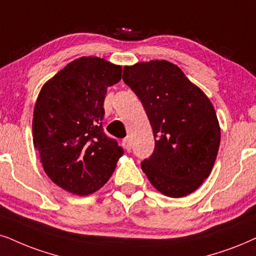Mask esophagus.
Masks as SVG:
<instances>
[{
	"instance_id": "esophagus-1",
	"label": "esophagus",
	"mask_w": 256,
	"mask_h": 256,
	"mask_svg": "<svg viewBox=\"0 0 256 256\" xmlns=\"http://www.w3.org/2000/svg\"><path fill=\"white\" fill-rule=\"evenodd\" d=\"M122 145H124V148H126L128 151L131 150V142H130V138H124L122 139Z\"/></svg>"
}]
</instances>
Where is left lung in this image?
I'll return each mask as SVG.
<instances>
[{
    "mask_svg": "<svg viewBox=\"0 0 256 256\" xmlns=\"http://www.w3.org/2000/svg\"><path fill=\"white\" fill-rule=\"evenodd\" d=\"M122 80L146 111L154 151L140 166L163 195L195 192L212 172L221 142L215 108L177 64L151 60L124 67Z\"/></svg>",
    "mask_w": 256,
    "mask_h": 256,
    "instance_id": "left-lung-1",
    "label": "left lung"
}]
</instances>
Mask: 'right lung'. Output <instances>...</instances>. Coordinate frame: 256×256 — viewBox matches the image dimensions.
I'll use <instances>...</instances> for the list:
<instances>
[{
	"instance_id": "1",
	"label": "right lung",
	"mask_w": 256,
	"mask_h": 256,
	"mask_svg": "<svg viewBox=\"0 0 256 256\" xmlns=\"http://www.w3.org/2000/svg\"><path fill=\"white\" fill-rule=\"evenodd\" d=\"M122 66L98 56L73 60L42 86L33 113V143L44 172L78 196L96 192L112 176L124 150L102 130L108 86Z\"/></svg>"
}]
</instances>
